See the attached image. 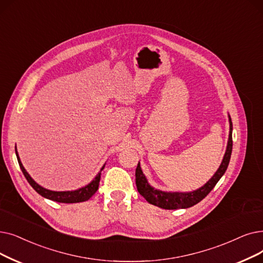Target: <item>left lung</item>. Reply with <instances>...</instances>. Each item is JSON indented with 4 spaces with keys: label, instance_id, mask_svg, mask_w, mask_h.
<instances>
[{
    "label": "left lung",
    "instance_id": "8db88e82",
    "mask_svg": "<svg viewBox=\"0 0 263 263\" xmlns=\"http://www.w3.org/2000/svg\"><path fill=\"white\" fill-rule=\"evenodd\" d=\"M229 117V139H228L227 149L224 153V156L222 158V161L216 171V173L213 175V177L201 188L189 191V192H179V191H162L159 189H155L149 182H148L146 176L144 175L143 171L141 168V164L139 162L138 167L135 170V184L140 195L148 202L153 205H156L158 208H161L164 210H177V209H188L196 205L200 201H202L205 197H206L211 190L215 187V185L218 182V180L222 177L224 174L226 170L229 165L231 153H232V121L230 115Z\"/></svg>",
    "mask_w": 263,
    "mask_h": 263
}]
</instances>
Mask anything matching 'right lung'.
<instances>
[{
    "mask_svg": "<svg viewBox=\"0 0 263 263\" xmlns=\"http://www.w3.org/2000/svg\"><path fill=\"white\" fill-rule=\"evenodd\" d=\"M16 156H17V160L19 166L24 173L25 177L27 178V180L29 181V184L32 186V188L35 190L39 195H41L42 197L46 198L48 200L51 201H55L59 203H78V202H85L87 200H89L91 197H92L95 193L97 192L98 188H99V184H100V178H101V172L102 170L104 168L105 164L101 167L100 172L97 174V176L91 180L88 185L78 188L76 190H71V191H53V190H49L42 187L41 185H39L37 182L34 180L30 174L27 172L26 168L22 165L19 155L17 153V147H16Z\"/></svg>",
    "mask_w": 263,
    "mask_h": 263,
    "instance_id": "1",
    "label": "right lung"
}]
</instances>
